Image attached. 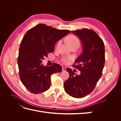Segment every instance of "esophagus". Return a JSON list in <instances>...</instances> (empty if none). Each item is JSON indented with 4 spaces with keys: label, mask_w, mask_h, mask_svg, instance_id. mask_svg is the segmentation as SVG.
<instances>
[{
    "label": "esophagus",
    "mask_w": 121,
    "mask_h": 121,
    "mask_svg": "<svg viewBox=\"0 0 121 121\" xmlns=\"http://www.w3.org/2000/svg\"><path fill=\"white\" fill-rule=\"evenodd\" d=\"M65 71H66V68L65 67H62V71L65 72Z\"/></svg>",
    "instance_id": "1"
}]
</instances>
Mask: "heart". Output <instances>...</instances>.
Returning <instances> with one entry per match:
<instances>
[{
	"label": "heart",
	"mask_w": 121,
	"mask_h": 121,
	"mask_svg": "<svg viewBox=\"0 0 121 121\" xmlns=\"http://www.w3.org/2000/svg\"><path fill=\"white\" fill-rule=\"evenodd\" d=\"M67 41L69 43V45L71 47L74 46V45H79L80 44V41L79 39L76 36L74 35H71L69 36H68V37L67 38ZM61 42L60 40H59L56 45V47H58V46L60 44V43ZM71 60V58L70 57H63L61 59V61L62 63L64 64H67L69 63V61L70 60Z\"/></svg>",
	"instance_id": "heart-1"
}]
</instances>
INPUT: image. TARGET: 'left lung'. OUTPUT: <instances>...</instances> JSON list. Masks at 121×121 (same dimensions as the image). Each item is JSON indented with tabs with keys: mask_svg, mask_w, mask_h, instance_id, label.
Listing matches in <instances>:
<instances>
[{
	"mask_svg": "<svg viewBox=\"0 0 121 121\" xmlns=\"http://www.w3.org/2000/svg\"><path fill=\"white\" fill-rule=\"evenodd\" d=\"M81 40V54L74 65L81 72L76 74L70 68L66 69L69 78L64 82L65 91L73 97L81 98L92 92L102 75L105 63L104 44L101 38L92 30L83 29L71 31Z\"/></svg>",
	"mask_w": 121,
	"mask_h": 121,
	"instance_id": "left-lung-1",
	"label": "left lung"
}]
</instances>
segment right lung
Returning <instances> with one entry per match:
<instances>
[{
	"mask_svg": "<svg viewBox=\"0 0 121 121\" xmlns=\"http://www.w3.org/2000/svg\"><path fill=\"white\" fill-rule=\"evenodd\" d=\"M69 32L40 24L25 34L20 44L17 64L21 81L31 93L38 94L49 89L51 76L61 72L60 65L44 67L41 63L48 53L53 52L56 43Z\"/></svg>",
	"mask_w": 121,
	"mask_h": 121,
	"instance_id": "obj_1",
	"label": "right lung"
}]
</instances>
